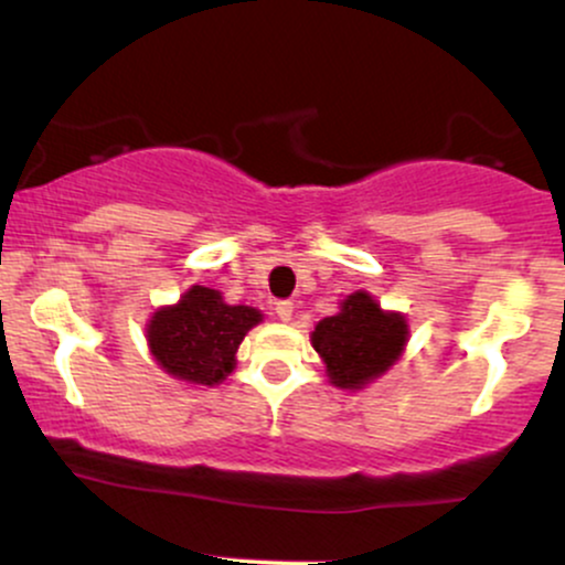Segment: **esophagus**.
<instances>
[{"label":"esophagus","instance_id":"esophagus-1","mask_svg":"<svg viewBox=\"0 0 565 565\" xmlns=\"http://www.w3.org/2000/svg\"><path fill=\"white\" fill-rule=\"evenodd\" d=\"M273 311H276V316L281 321H289V319H292V313H295V302L292 300H278Z\"/></svg>","mask_w":565,"mask_h":565}]
</instances>
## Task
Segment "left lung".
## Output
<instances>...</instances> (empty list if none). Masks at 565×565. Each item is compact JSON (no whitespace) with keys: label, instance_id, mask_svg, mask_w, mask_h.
<instances>
[{"label":"left lung","instance_id":"left-lung-1","mask_svg":"<svg viewBox=\"0 0 565 565\" xmlns=\"http://www.w3.org/2000/svg\"><path fill=\"white\" fill-rule=\"evenodd\" d=\"M311 340L334 386L362 388L399 359L407 324L405 316L381 311L367 292H356L340 306V313L316 324Z\"/></svg>","mask_w":565,"mask_h":565}]
</instances>
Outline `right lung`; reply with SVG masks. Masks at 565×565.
Masks as SVG:
<instances>
[{
	"instance_id": "right-lung-1",
	"label": "right lung",
	"mask_w": 565,
	"mask_h": 565,
	"mask_svg": "<svg viewBox=\"0 0 565 565\" xmlns=\"http://www.w3.org/2000/svg\"><path fill=\"white\" fill-rule=\"evenodd\" d=\"M259 319L257 308L227 306L216 289L192 287L177 306L152 316L147 340L166 373L214 386L233 373L235 351Z\"/></svg>"
}]
</instances>
